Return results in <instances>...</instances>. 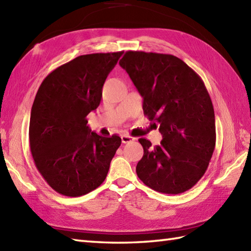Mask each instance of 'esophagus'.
I'll return each mask as SVG.
<instances>
[{
	"label": "esophagus",
	"instance_id": "esophagus-1",
	"mask_svg": "<svg viewBox=\"0 0 251 251\" xmlns=\"http://www.w3.org/2000/svg\"><path fill=\"white\" fill-rule=\"evenodd\" d=\"M134 140H135V138L129 136V135H122V142L123 143H129Z\"/></svg>",
	"mask_w": 251,
	"mask_h": 251
}]
</instances>
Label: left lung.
<instances>
[{"label":"left lung","instance_id":"left-lung-1","mask_svg":"<svg viewBox=\"0 0 251 251\" xmlns=\"http://www.w3.org/2000/svg\"><path fill=\"white\" fill-rule=\"evenodd\" d=\"M125 69L143 98V113L159 126L161 145L139 139L143 156L136 173L165 194L190 190L204 176L216 147L215 111L201 76L178 57L126 51Z\"/></svg>","mask_w":251,"mask_h":251}]
</instances>
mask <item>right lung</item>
<instances>
[{"label": "right lung", "mask_w": 251, "mask_h": 251, "mask_svg": "<svg viewBox=\"0 0 251 251\" xmlns=\"http://www.w3.org/2000/svg\"><path fill=\"white\" fill-rule=\"evenodd\" d=\"M122 51L76 57L47 75L31 109L29 140L35 166L51 189L77 197L97 189L108 175L122 139L87 126L102 87Z\"/></svg>", "instance_id": "right-lung-1"}]
</instances>
